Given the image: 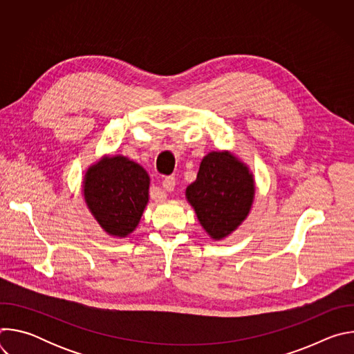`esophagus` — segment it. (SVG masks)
Returning <instances> with one entry per match:
<instances>
[{
  "mask_svg": "<svg viewBox=\"0 0 354 354\" xmlns=\"http://www.w3.org/2000/svg\"><path fill=\"white\" fill-rule=\"evenodd\" d=\"M175 186H176V179H175L174 176H167V178L164 179V182H162L164 192H174ZM165 197H167V194H165V193H161V196H160L158 198H160V200H164Z\"/></svg>",
  "mask_w": 354,
  "mask_h": 354,
  "instance_id": "obj_1",
  "label": "esophagus"
}]
</instances>
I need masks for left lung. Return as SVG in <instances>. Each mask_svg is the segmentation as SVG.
I'll return each mask as SVG.
<instances>
[{
  "label": "left lung",
  "mask_w": 354,
  "mask_h": 354,
  "mask_svg": "<svg viewBox=\"0 0 354 354\" xmlns=\"http://www.w3.org/2000/svg\"><path fill=\"white\" fill-rule=\"evenodd\" d=\"M254 196V176L228 151L207 154L186 189L187 201L213 239L225 238L246 218Z\"/></svg>",
  "instance_id": "8db88e82"
}]
</instances>
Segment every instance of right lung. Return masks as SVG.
I'll return each mask as SVG.
<instances>
[{"label": "right lung", "instance_id": "obj_1", "mask_svg": "<svg viewBox=\"0 0 354 354\" xmlns=\"http://www.w3.org/2000/svg\"><path fill=\"white\" fill-rule=\"evenodd\" d=\"M149 176L142 167L116 156L92 165L84 179V197L99 225L124 238L138 225L148 203Z\"/></svg>", "mask_w": 354, "mask_h": 354}]
</instances>
